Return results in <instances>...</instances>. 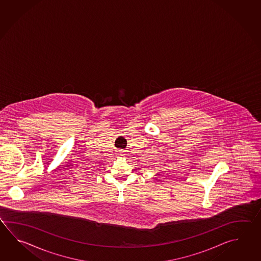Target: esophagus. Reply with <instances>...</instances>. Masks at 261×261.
Here are the masks:
<instances>
[{
  "instance_id": "1",
  "label": "esophagus",
  "mask_w": 261,
  "mask_h": 261,
  "mask_svg": "<svg viewBox=\"0 0 261 261\" xmlns=\"http://www.w3.org/2000/svg\"><path fill=\"white\" fill-rule=\"evenodd\" d=\"M118 155H123V152H121V151H120V152H119V154H118Z\"/></svg>"
}]
</instances>
